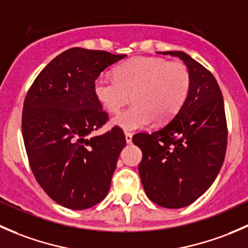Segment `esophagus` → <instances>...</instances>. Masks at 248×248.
<instances>
[{
    "label": "esophagus",
    "instance_id": "34e87169",
    "mask_svg": "<svg viewBox=\"0 0 248 248\" xmlns=\"http://www.w3.org/2000/svg\"><path fill=\"white\" fill-rule=\"evenodd\" d=\"M124 137H126V141L128 142V144H131L132 142V133H128V132H126V133H124Z\"/></svg>",
    "mask_w": 248,
    "mask_h": 248
}]
</instances>
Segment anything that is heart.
Here are the masks:
<instances>
[{
  "label": "heart",
  "instance_id": "1",
  "mask_svg": "<svg viewBox=\"0 0 248 248\" xmlns=\"http://www.w3.org/2000/svg\"><path fill=\"white\" fill-rule=\"evenodd\" d=\"M115 78L101 76L93 85L96 98L107 111L117 112L132 94L131 108L111 120V124L126 132L164 124L184 107L191 76L184 63L161 57L139 56L116 67Z\"/></svg>",
  "mask_w": 248,
  "mask_h": 248
}]
</instances>
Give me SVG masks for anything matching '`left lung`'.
Instances as JSON below:
<instances>
[{"label":"left lung","mask_w":248,"mask_h":248,"mask_svg":"<svg viewBox=\"0 0 248 248\" xmlns=\"http://www.w3.org/2000/svg\"><path fill=\"white\" fill-rule=\"evenodd\" d=\"M179 57L191 76L184 107L158 131L138 133L133 142L142 159L139 175L150 201L167 209L192 204L214 184L227 150L223 97L215 77L182 51H163Z\"/></svg>","instance_id":"obj_1"}]
</instances>
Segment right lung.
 Instances as JSON below:
<instances>
[{"mask_svg":"<svg viewBox=\"0 0 248 248\" xmlns=\"http://www.w3.org/2000/svg\"><path fill=\"white\" fill-rule=\"evenodd\" d=\"M126 55L72 47L36 78L22 109V137L30 166L52 201L72 210L98 204L108 194L120 152L117 127L90 137L108 121L93 85Z\"/></svg>","mask_w":248,"mask_h":248,"instance_id":"obj_1","label":"right lung"}]
</instances>
